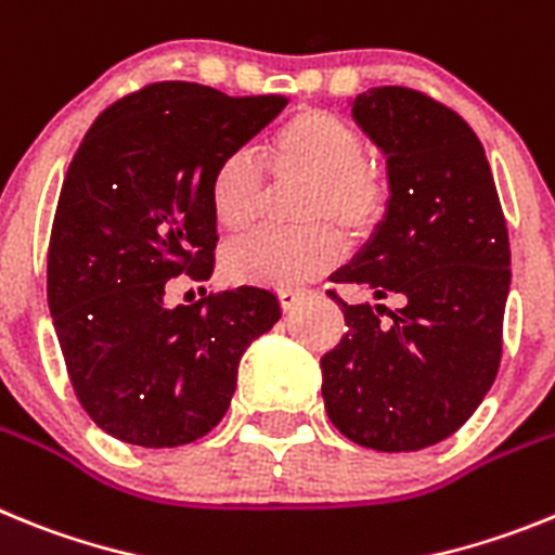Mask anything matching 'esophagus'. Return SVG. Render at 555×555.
Instances as JSON below:
<instances>
[{
  "instance_id": "esophagus-1",
  "label": "esophagus",
  "mask_w": 555,
  "mask_h": 555,
  "mask_svg": "<svg viewBox=\"0 0 555 555\" xmlns=\"http://www.w3.org/2000/svg\"><path fill=\"white\" fill-rule=\"evenodd\" d=\"M305 296V287H282V291H279V305H282V310H293Z\"/></svg>"
}]
</instances>
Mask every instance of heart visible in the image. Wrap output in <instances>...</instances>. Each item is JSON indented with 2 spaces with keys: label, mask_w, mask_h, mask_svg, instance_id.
<instances>
[{
  "label": "heart",
  "mask_w": 555,
  "mask_h": 555,
  "mask_svg": "<svg viewBox=\"0 0 555 555\" xmlns=\"http://www.w3.org/2000/svg\"><path fill=\"white\" fill-rule=\"evenodd\" d=\"M273 178H301L298 231H257L225 245L223 271L234 282L298 284L335 268L346 240L369 237L391 204L388 172L365 158L363 133L324 108H301L279 125L262 151ZM211 218L225 234H243L264 206V178L254 156L234 151L215 164L206 186Z\"/></svg>",
  "instance_id": "obj_1"
}]
</instances>
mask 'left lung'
Returning a JSON list of instances; mask_svg holds the SVG:
<instances>
[{
  "instance_id": "obj_1",
  "label": "left lung",
  "mask_w": 555,
  "mask_h": 555,
  "mask_svg": "<svg viewBox=\"0 0 555 555\" xmlns=\"http://www.w3.org/2000/svg\"><path fill=\"white\" fill-rule=\"evenodd\" d=\"M351 117L385 153L391 204L358 257L332 273L379 305L326 293L344 310L346 335L321 358V393L354 444L424 450L478 411L498 377L508 229L483 144L455 111L377 86L354 98Z\"/></svg>"
}]
</instances>
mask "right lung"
<instances>
[{
  "instance_id": "obj_1",
  "label": "right lung",
  "mask_w": 555,
  "mask_h": 555,
  "mask_svg": "<svg viewBox=\"0 0 555 555\" xmlns=\"http://www.w3.org/2000/svg\"><path fill=\"white\" fill-rule=\"evenodd\" d=\"M279 94L229 98L164 80L94 119L66 170L47 301L72 388L125 444H190L225 416L243 351L282 318L264 287L167 307L172 279L206 282L218 223L209 176L279 117Z\"/></svg>"
}]
</instances>
